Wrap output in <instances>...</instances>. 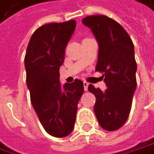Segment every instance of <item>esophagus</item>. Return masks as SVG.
<instances>
[{
  "label": "esophagus",
  "instance_id": "obj_1",
  "mask_svg": "<svg viewBox=\"0 0 154 154\" xmlns=\"http://www.w3.org/2000/svg\"><path fill=\"white\" fill-rule=\"evenodd\" d=\"M88 85H89V84H88L87 82L84 81V88H85V91H87V89H88Z\"/></svg>",
  "mask_w": 154,
  "mask_h": 154
}]
</instances>
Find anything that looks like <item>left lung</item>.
Returning a JSON list of instances; mask_svg holds the SVG:
<instances>
[{"instance_id":"8db88e82","label":"left lung","mask_w":154,"mask_h":154,"mask_svg":"<svg viewBox=\"0 0 154 154\" xmlns=\"http://www.w3.org/2000/svg\"><path fill=\"white\" fill-rule=\"evenodd\" d=\"M82 23L91 29L99 43L95 70L103 73L107 87L102 91L92 85L88 86L96 97L94 113L102 129L114 131L129 117L137 87L134 45L123 27L106 16H89Z\"/></svg>"}]
</instances>
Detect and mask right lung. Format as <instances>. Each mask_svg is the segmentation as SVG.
Masks as SVG:
<instances>
[{"mask_svg":"<svg viewBox=\"0 0 154 154\" xmlns=\"http://www.w3.org/2000/svg\"><path fill=\"white\" fill-rule=\"evenodd\" d=\"M75 28V20L40 26L32 36L24 57L32 106L45 131L55 137L72 132L77 103L84 92L81 80L62 86L59 79L65 48Z\"/></svg>","mask_w":154,"mask_h":154,"instance_id":"right-lung-1","label":"right lung"}]
</instances>
